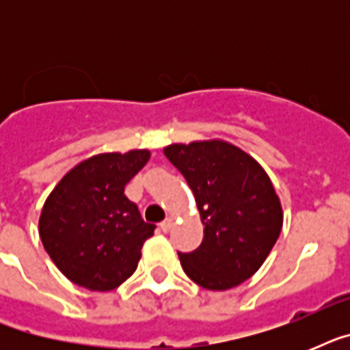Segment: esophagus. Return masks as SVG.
<instances>
[{"mask_svg":"<svg viewBox=\"0 0 350 350\" xmlns=\"http://www.w3.org/2000/svg\"><path fill=\"white\" fill-rule=\"evenodd\" d=\"M159 229L163 230V232H169V230L172 229V218L163 219V221H161V224H159Z\"/></svg>","mask_w":350,"mask_h":350,"instance_id":"esophagus-1","label":"esophagus"}]
</instances>
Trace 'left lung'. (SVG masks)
I'll return each mask as SVG.
<instances>
[{
	"label": "left lung",
	"mask_w": 350,
	"mask_h": 350,
	"mask_svg": "<svg viewBox=\"0 0 350 350\" xmlns=\"http://www.w3.org/2000/svg\"><path fill=\"white\" fill-rule=\"evenodd\" d=\"M185 176L202 216L203 241L178 252L192 282L227 291L254 274L282 232L283 213L271 178L252 156L221 139L163 148Z\"/></svg>",
	"instance_id": "8db88e82"
}]
</instances>
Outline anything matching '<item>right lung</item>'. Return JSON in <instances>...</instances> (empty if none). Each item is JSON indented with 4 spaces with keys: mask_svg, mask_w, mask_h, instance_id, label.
Here are the masks:
<instances>
[{
    "mask_svg": "<svg viewBox=\"0 0 350 350\" xmlns=\"http://www.w3.org/2000/svg\"><path fill=\"white\" fill-rule=\"evenodd\" d=\"M148 158V150L92 156L68 170L46 198L40 238L57 269L79 287L105 293L136 271L156 225L143 221L125 185Z\"/></svg>",
    "mask_w": 350,
    "mask_h": 350,
    "instance_id": "obj_1",
    "label": "right lung"
}]
</instances>
